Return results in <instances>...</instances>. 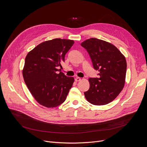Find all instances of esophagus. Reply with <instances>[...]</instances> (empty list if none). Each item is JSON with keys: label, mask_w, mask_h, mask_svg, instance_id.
<instances>
[{"label": "esophagus", "mask_w": 147, "mask_h": 147, "mask_svg": "<svg viewBox=\"0 0 147 147\" xmlns=\"http://www.w3.org/2000/svg\"><path fill=\"white\" fill-rule=\"evenodd\" d=\"M75 80H76V81H77V82L80 81L81 80V78L80 77H76V79H75Z\"/></svg>", "instance_id": "34e87169"}]
</instances>
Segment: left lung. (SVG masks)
Returning a JSON list of instances; mask_svg holds the SVG:
<instances>
[{
	"label": "left lung",
	"mask_w": 147,
	"mask_h": 147,
	"mask_svg": "<svg viewBox=\"0 0 147 147\" xmlns=\"http://www.w3.org/2000/svg\"><path fill=\"white\" fill-rule=\"evenodd\" d=\"M88 52L99 78H90L86 99L95 105H104L113 101L125 84L127 63L124 56L113 44L97 38H90L81 44Z\"/></svg>",
	"instance_id": "8db88e82"
}]
</instances>
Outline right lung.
<instances>
[{"instance_id":"1","label":"right lung","mask_w":147,"mask_h":147,"mask_svg":"<svg viewBox=\"0 0 147 147\" xmlns=\"http://www.w3.org/2000/svg\"><path fill=\"white\" fill-rule=\"evenodd\" d=\"M74 43L73 40L55 38L40 43L27 55L23 76L31 95L41 105L55 108L66 100L74 79L58 68Z\"/></svg>"}]
</instances>
